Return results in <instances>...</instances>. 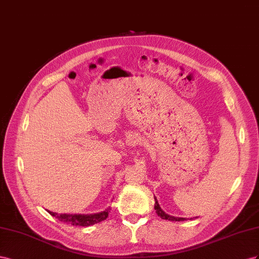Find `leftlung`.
Returning <instances> with one entry per match:
<instances>
[{
	"label": "left lung",
	"mask_w": 259,
	"mask_h": 259,
	"mask_svg": "<svg viewBox=\"0 0 259 259\" xmlns=\"http://www.w3.org/2000/svg\"><path fill=\"white\" fill-rule=\"evenodd\" d=\"M154 208H155V210H156L157 215H158L161 219H166V220H170V221H183V220H186V218L174 217V216H169V215H167V213L162 211V210H161V208L159 207V205H158V202H157V199H156V198H155V205H154Z\"/></svg>",
	"instance_id": "left-lung-1"
}]
</instances>
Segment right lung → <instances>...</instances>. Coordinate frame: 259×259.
Listing matches in <instances>:
<instances>
[{
	"label": "right lung",
	"instance_id": "add662e5",
	"mask_svg": "<svg viewBox=\"0 0 259 259\" xmlns=\"http://www.w3.org/2000/svg\"><path fill=\"white\" fill-rule=\"evenodd\" d=\"M52 216L56 217L58 220L62 221L64 224H70L71 226H82L88 227L95 224H99L101 221L105 220L108 217L109 208L105 209L104 211H101L98 213H92V215H81V213H58L52 212L49 210Z\"/></svg>",
	"mask_w": 259,
	"mask_h": 259
}]
</instances>
